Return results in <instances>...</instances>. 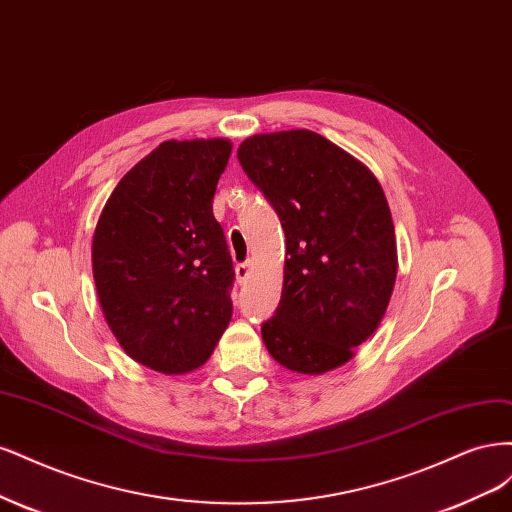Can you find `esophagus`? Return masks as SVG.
I'll return each mask as SVG.
<instances>
[{"label": "esophagus", "mask_w": 512, "mask_h": 512, "mask_svg": "<svg viewBox=\"0 0 512 512\" xmlns=\"http://www.w3.org/2000/svg\"><path fill=\"white\" fill-rule=\"evenodd\" d=\"M249 274H251V263H249V261L236 263V278H238V283H246V278H249Z\"/></svg>", "instance_id": "1"}]
</instances>
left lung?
Returning a JSON list of instances; mask_svg holds the SVG:
<instances>
[{
  "label": "left lung",
  "instance_id": "left-lung-1",
  "mask_svg": "<svg viewBox=\"0 0 512 512\" xmlns=\"http://www.w3.org/2000/svg\"><path fill=\"white\" fill-rule=\"evenodd\" d=\"M242 170L285 229V280L261 323L270 355L293 372L346 364L381 323L398 274L395 229L374 174L308 129L244 140Z\"/></svg>",
  "mask_w": 512,
  "mask_h": 512
}]
</instances>
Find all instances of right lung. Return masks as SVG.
Returning a JSON list of instances; mask_svg holds the SVG:
<instances>
[{
  "instance_id": "add662e5",
  "label": "right lung",
  "mask_w": 512,
  "mask_h": 512,
  "mask_svg": "<svg viewBox=\"0 0 512 512\" xmlns=\"http://www.w3.org/2000/svg\"><path fill=\"white\" fill-rule=\"evenodd\" d=\"M232 142L168 140L112 191L93 236L104 317L138 364L200 368L232 321L234 261L212 197Z\"/></svg>"
}]
</instances>
